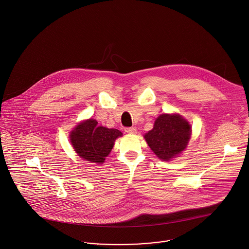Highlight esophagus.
I'll use <instances>...</instances> for the list:
<instances>
[{"label":"esophagus","mask_w":249,"mask_h":249,"mask_svg":"<svg viewBox=\"0 0 249 249\" xmlns=\"http://www.w3.org/2000/svg\"><path fill=\"white\" fill-rule=\"evenodd\" d=\"M124 131L128 134H135L136 128L135 127H125L124 128Z\"/></svg>","instance_id":"34e87169"}]
</instances>
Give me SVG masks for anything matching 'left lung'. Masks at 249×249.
<instances>
[{
    "mask_svg": "<svg viewBox=\"0 0 249 249\" xmlns=\"http://www.w3.org/2000/svg\"><path fill=\"white\" fill-rule=\"evenodd\" d=\"M190 135V124L180 115L162 114L144 138L158 158L168 160L184 150Z\"/></svg>",
    "mask_w": 249,
    "mask_h": 249,
    "instance_id": "1",
    "label": "left lung"
}]
</instances>
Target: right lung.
<instances>
[{
	"mask_svg": "<svg viewBox=\"0 0 249 249\" xmlns=\"http://www.w3.org/2000/svg\"><path fill=\"white\" fill-rule=\"evenodd\" d=\"M122 135L120 130L99 126L97 121L89 119L75 127L70 134V141L80 157L103 163L110 153L115 140Z\"/></svg>",
	"mask_w": 249,
	"mask_h": 249,
	"instance_id": "right-lung-1",
	"label": "right lung"
}]
</instances>
